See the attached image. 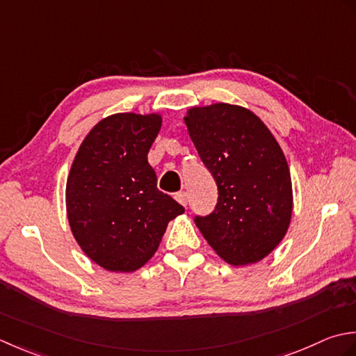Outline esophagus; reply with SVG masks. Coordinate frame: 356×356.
I'll list each match as a JSON object with an SVG mask.
<instances>
[{
    "label": "esophagus",
    "instance_id": "1",
    "mask_svg": "<svg viewBox=\"0 0 356 356\" xmlns=\"http://www.w3.org/2000/svg\"><path fill=\"white\" fill-rule=\"evenodd\" d=\"M175 200L179 202V204L186 206L187 201H188V197H187L186 192H178V193H175Z\"/></svg>",
    "mask_w": 356,
    "mask_h": 356
}]
</instances>
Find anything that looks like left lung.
<instances>
[{"label":"left lung","instance_id":"8db88e82","mask_svg":"<svg viewBox=\"0 0 356 356\" xmlns=\"http://www.w3.org/2000/svg\"><path fill=\"white\" fill-rule=\"evenodd\" d=\"M184 122L220 193L213 212L195 218L197 227L226 263H258L292 218V179L278 141L255 113L235 104L191 107Z\"/></svg>","mask_w":356,"mask_h":356}]
</instances>
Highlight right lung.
<instances>
[{
	"mask_svg": "<svg viewBox=\"0 0 356 356\" xmlns=\"http://www.w3.org/2000/svg\"><path fill=\"white\" fill-rule=\"evenodd\" d=\"M159 113H115L83 140L67 177L72 234L93 263L135 272L155 255L170 220L184 207L156 187L147 154L161 129Z\"/></svg>",
	"mask_w": 356,
	"mask_h": 356,
	"instance_id": "right-lung-1",
	"label": "right lung"
}]
</instances>
